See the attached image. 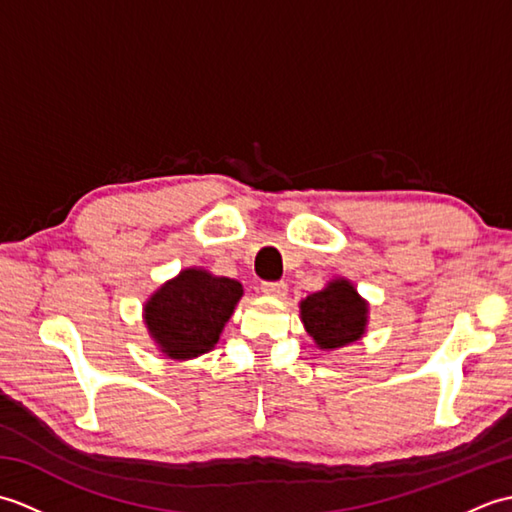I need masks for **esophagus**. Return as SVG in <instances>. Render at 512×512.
<instances>
[{
	"label": "esophagus",
	"instance_id": "obj_1",
	"mask_svg": "<svg viewBox=\"0 0 512 512\" xmlns=\"http://www.w3.org/2000/svg\"><path fill=\"white\" fill-rule=\"evenodd\" d=\"M262 292L268 297H286L288 284H284V281H264Z\"/></svg>",
	"mask_w": 512,
	"mask_h": 512
}]
</instances>
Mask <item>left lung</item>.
I'll list each match as a JSON object with an SVG mask.
<instances>
[{
  "label": "left lung",
  "mask_w": 512,
  "mask_h": 512,
  "mask_svg": "<svg viewBox=\"0 0 512 512\" xmlns=\"http://www.w3.org/2000/svg\"><path fill=\"white\" fill-rule=\"evenodd\" d=\"M301 319L321 350H334L361 339L367 321V303L345 279L301 301Z\"/></svg>",
  "instance_id": "8db88e82"
}]
</instances>
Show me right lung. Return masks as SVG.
Wrapping results in <instances>:
<instances>
[{
	"instance_id": "right-lung-1",
	"label": "right lung",
	"mask_w": 512,
	"mask_h": 512,
	"mask_svg": "<svg viewBox=\"0 0 512 512\" xmlns=\"http://www.w3.org/2000/svg\"><path fill=\"white\" fill-rule=\"evenodd\" d=\"M242 292V284L235 279L215 277L198 268L182 270L149 299L147 328L171 358L204 354L220 339Z\"/></svg>"
}]
</instances>
